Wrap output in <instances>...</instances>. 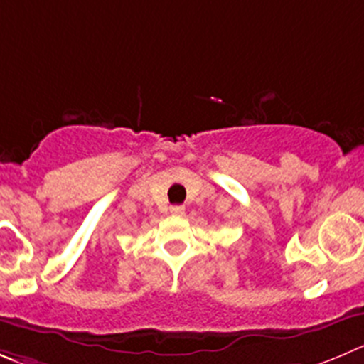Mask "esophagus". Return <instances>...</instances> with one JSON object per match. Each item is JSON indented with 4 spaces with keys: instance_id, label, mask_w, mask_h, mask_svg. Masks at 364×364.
<instances>
[{
    "instance_id": "34e87169",
    "label": "esophagus",
    "mask_w": 364,
    "mask_h": 364,
    "mask_svg": "<svg viewBox=\"0 0 364 364\" xmlns=\"http://www.w3.org/2000/svg\"><path fill=\"white\" fill-rule=\"evenodd\" d=\"M169 210H171V214H175V216H182V214L186 213V207L184 205H173Z\"/></svg>"
}]
</instances>
